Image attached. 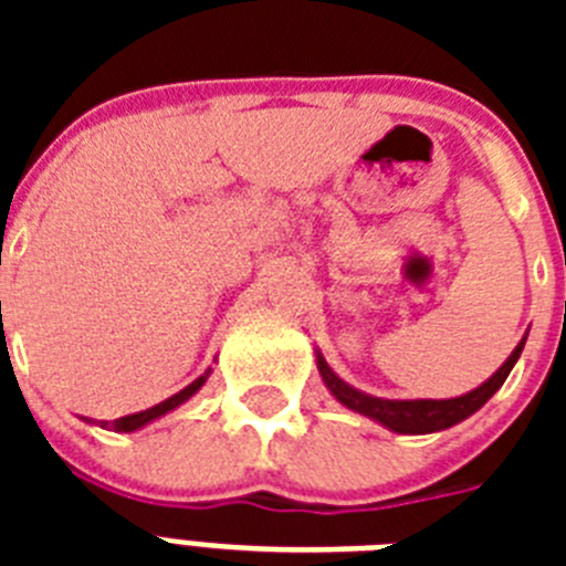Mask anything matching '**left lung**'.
<instances>
[{"instance_id":"obj_1","label":"left lung","mask_w":566,"mask_h":566,"mask_svg":"<svg viewBox=\"0 0 566 566\" xmlns=\"http://www.w3.org/2000/svg\"><path fill=\"white\" fill-rule=\"evenodd\" d=\"M522 348H524V339L516 345V352L510 354L507 363H504L502 368L488 379V382L479 385L476 391H470L457 399H377L357 391V388H352V385H345L343 379L328 368L323 357H317V368L319 374H323V379H326L328 391H332L345 408H352V411L377 419V422H382L385 428H391V431L397 433H433L462 422V419H468L470 413H476L479 408H482V405L488 402L499 388H502L507 374L513 371V365H516Z\"/></svg>"}]
</instances>
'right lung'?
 Returning a JSON list of instances; mask_svg holds the SVG:
<instances>
[{
	"instance_id": "obj_1",
	"label": "right lung",
	"mask_w": 566,
	"mask_h": 566,
	"mask_svg": "<svg viewBox=\"0 0 566 566\" xmlns=\"http://www.w3.org/2000/svg\"><path fill=\"white\" fill-rule=\"evenodd\" d=\"M207 377H209V371H207V374H201V377L195 379L192 385H187V388H184V391H178V394H175V397L164 399V402L153 405V408H147V411H142V413H129V417H122V419H113V422H109V424H113V431L129 433V431H135V428H144V424L153 422V419L164 417V413H167V411H172V408H178V405H181V402H187V399L192 397V394L198 391V388H201L203 382H207ZM104 424H107V422H104Z\"/></svg>"
}]
</instances>
